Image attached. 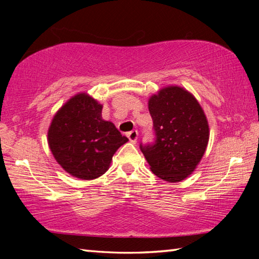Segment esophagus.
I'll list each match as a JSON object with an SVG mask.
<instances>
[{
    "label": "esophagus",
    "mask_w": 259,
    "mask_h": 259,
    "mask_svg": "<svg viewBox=\"0 0 259 259\" xmlns=\"http://www.w3.org/2000/svg\"><path fill=\"white\" fill-rule=\"evenodd\" d=\"M126 136H128V138L131 143H134V144L137 143V140H138V131L137 130L130 131V133L126 134Z\"/></svg>",
    "instance_id": "obj_1"
}]
</instances>
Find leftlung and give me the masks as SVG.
Here are the masks:
<instances>
[{
    "label": "left lung",
    "mask_w": 259,
    "mask_h": 259,
    "mask_svg": "<svg viewBox=\"0 0 259 259\" xmlns=\"http://www.w3.org/2000/svg\"><path fill=\"white\" fill-rule=\"evenodd\" d=\"M148 109L154 142L140 143V151L157 177L181 182L194 171L207 148V117L198 100L179 87H166L152 96Z\"/></svg>",
    "instance_id": "1"
}]
</instances>
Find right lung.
<instances>
[{
    "label": "right lung",
    "mask_w": 259,
    "mask_h": 259,
    "mask_svg": "<svg viewBox=\"0 0 259 259\" xmlns=\"http://www.w3.org/2000/svg\"><path fill=\"white\" fill-rule=\"evenodd\" d=\"M103 106L85 94L61 107L48 133L57 162L72 176L95 179L106 172L114 153L128 142L112 122L102 119Z\"/></svg>",
    "instance_id": "add662e5"
}]
</instances>
